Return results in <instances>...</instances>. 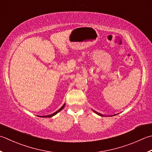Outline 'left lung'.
Here are the masks:
<instances>
[{"label": "left lung", "instance_id": "1", "mask_svg": "<svg viewBox=\"0 0 152 152\" xmlns=\"http://www.w3.org/2000/svg\"><path fill=\"white\" fill-rule=\"evenodd\" d=\"M94 112V113H95L96 114H98V115H99V116H104V115H102V114H100V113H96V111H94V110H93Z\"/></svg>", "mask_w": 152, "mask_h": 152}]
</instances>
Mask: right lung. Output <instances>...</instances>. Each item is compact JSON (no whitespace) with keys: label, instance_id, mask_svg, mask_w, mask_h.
I'll list each match as a JSON object with an SVG mask.
<instances>
[{"label":"right lung","instance_id":"obj_1","mask_svg":"<svg viewBox=\"0 0 152 152\" xmlns=\"http://www.w3.org/2000/svg\"><path fill=\"white\" fill-rule=\"evenodd\" d=\"M64 107H65V104H64V105H63L62 107H61V108H60L58 110H57L56 112H55V113H53V114H50V115H48V116H39V117H44V118H45V117H46V118H47V117H48H48H51V116H54V115H56V114L57 113H58L59 111H61V110L63 109V108H64Z\"/></svg>","mask_w":152,"mask_h":152}]
</instances>
